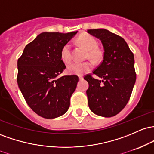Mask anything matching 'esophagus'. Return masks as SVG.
Here are the masks:
<instances>
[{"instance_id":"esophagus-1","label":"esophagus","mask_w":154,"mask_h":154,"mask_svg":"<svg viewBox=\"0 0 154 154\" xmlns=\"http://www.w3.org/2000/svg\"><path fill=\"white\" fill-rule=\"evenodd\" d=\"M79 78L80 80H83L84 79V77H83V75H79Z\"/></svg>"}]
</instances>
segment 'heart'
I'll return each mask as SVG.
<instances>
[{"label":"heart","mask_w":154,"mask_h":154,"mask_svg":"<svg viewBox=\"0 0 154 154\" xmlns=\"http://www.w3.org/2000/svg\"><path fill=\"white\" fill-rule=\"evenodd\" d=\"M77 41L81 46L88 51L87 56L94 61L97 62L101 60L103 53L98 49L97 40L92 35L87 33H83L78 37ZM61 58L64 62L70 61L72 59L71 46L67 43L61 49ZM92 68V64L90 62H72L67 66L68 72L72 74L82 75L84 72L89 71Z\"/></svg>","instance_id":"heart-1"}]
</instances>
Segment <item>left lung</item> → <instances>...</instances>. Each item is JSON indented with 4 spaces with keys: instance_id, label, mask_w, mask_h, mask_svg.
<instances>
[{
    "instance_id": "8db88e82",
    "label": "left lung",
    "mask_w": 154,
    "mask_h": 154,
    "mask_svg": "<svg viewBox=\"0 0 154 154\" xmlns=\"http://www.w3.org/2000/svg\"><path fill=\"white\" fill-rule=\"evenodd\" d=\"M99 38L104 48L103 60L93 74L84 79L89 83L86 90L88 104L95 114L112 117L118 114L128 103L136 81L134 54L123 38L105 29L88 30Z\"/></svg>"
}]
</instances>
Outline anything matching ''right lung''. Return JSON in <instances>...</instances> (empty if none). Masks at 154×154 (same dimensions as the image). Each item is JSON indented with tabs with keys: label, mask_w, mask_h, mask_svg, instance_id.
<instances>
[{
	"label": "right lung",
	"mask_w": 154,
	"mask_h": 154,
	"mask_svg": "<svg viewBox=\"0 0 154 154\" xmlns=\"http://www.w3.org/2000/svg\"><path fill=\"white\" fill-rule=\"evenodd\" d=\"M76 33L42 32L25 46L18 59L19 88L29 107L43 118H57L70 107L79 77L57 76L66 68L62 48Z\"/></svg>",
	"instance_id": "obj_1"
}]
</instances>
